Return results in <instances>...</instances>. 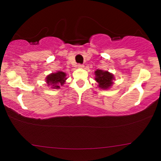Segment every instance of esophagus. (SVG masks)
I'll return each mask as SVG.
<instances>
[{
  "label": "esophagus",
  "instance_id": "34e87169",
  "mask_svg": "<svg viewBox=\"0 0 161 161\" xmlns=\"http://www.w3.org/2000/svg\"><path fill=\"white\" fill-rule=\"evenodd\" d=\"M78 67L79 68H83V67H84V65H83V64H78Z\"/></svg>",
  "mask_w": 161,
  "mask_h": 161
}]
</instances>
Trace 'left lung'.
<instances>
[{
  "instance_id": "left-lung-1",
  "label": "left lung",
  "mask_w": 161,
  "mask_h": 161,
  "mask_svg": "<svg viewBox=\"0 0 161 161\" xmlns=\"http://www.w3.org/2000/svg\"><path fill=\"white\" fill-rule=\"evenodd\" d=\"M114 75L108 71L97 69L95 71V81L98 83V87L103 89L110 88L113 84Z\"/></svg>"
}]
</instances>
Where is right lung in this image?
Returning a JSON list of instances; mask_svg holds the SVG:
<instances>
[{
    "label": "right lung",
    "mask_w": 161,
    "mask_h": 161,
    "mask_svg": "<svg viewBox=\"0 0 161 161\" xmlns=\"http://www.w3.org/2000/svg\"><path fill=\"white\" fill-rule=\"evenodd\" d=\"M66 73L64 72H57L55 73H51L46 78L48 86L50 85L52 86V88H59L60 86H63L65 82L66 78Z\"/></svg>",
    "instance_id": "right-lung-1"
}]
</instances>
